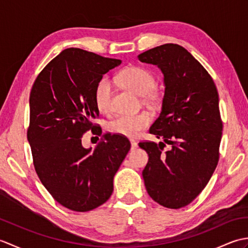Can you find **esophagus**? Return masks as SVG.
I'll return each instance as SVG.
<instances>
[{
    "instance_id": "1",
    "label": "esophagus",
    "mask_w": 248,
    "mask_h": 248,
    "mask_svg": "<svg viewBox=\"0 0 248 248\" xmlns=\"http://www.w3.org/2000/svg\"><path fill=\"white\" fill-rule=\"evenodd\" d=\"M130 143H131V150H135L138 148V143L134 140H130Z\"/></svg>"
}]
</instances>
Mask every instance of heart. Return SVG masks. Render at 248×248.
I'll list each match as a JSON object with an SVG mask.
<instances>
[{"label":"heart","mask_w":248,"mask_h":248,"mask_svg":"<svg viewBox=\"0 0 248 248\" xmlns=\"http://www.w3.org/2000/svg\"><path fill=\"white\" fill-rule=\"evenodd\" d=\"M117 81L124 88L132 92L138 96L154 97L151 93L155 86V78L151 71L141 67H128L121 71ZM110 97H112V82L104 78L100 80L94 88V103L100 112H108L110 109ZM151 123L148 113L136 115H121L108 124V130L112 133L127 138H136L141 131Z\"/></svg>","instance_id":"obj_1"}]
</instances>
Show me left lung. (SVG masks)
<instances>
[{
    "instance_id": "1",
    "label": "left lung",
    "mask_w": 248,
    "mask_h": 248,
    "mask_svg": "<svg viewBox=\"0 0 248 248\" xmlns=\"http://www.w3.org/2000/svg\"><path fill=\"white\" fill-rule=\"evenodd\" d=\"M139 60L155 65L164 76L160 116L149 132L164 144L140 143L148 154L143 179L149 196L163 207L179 209L196 198L217 168L223 123L218 93L211 76L184 49L173 44L155 46Z\"/></svg>"
}]
</instances>
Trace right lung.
Here are the masks:
<instances>
[{
  "label": "right lung",
  "instance_id": "1",
  "mask_svg": "<svg viewBox=\"0 0 248 248\" xmlns=\"http://www.w3.org/2000/svg\"><path fill=\"white\" fill-rule=\"evenodd\" d=\"M120 60L69 48L37 77L30 94L28 140L35 170L57 202L77 212L104 203L113 179L130 150L128 139L108 133L96 148H84L82 135L99 116L94 88Z\"/></svg>",
  "mask_w": 248,
  "mask_h": 248
}]
</instances>
